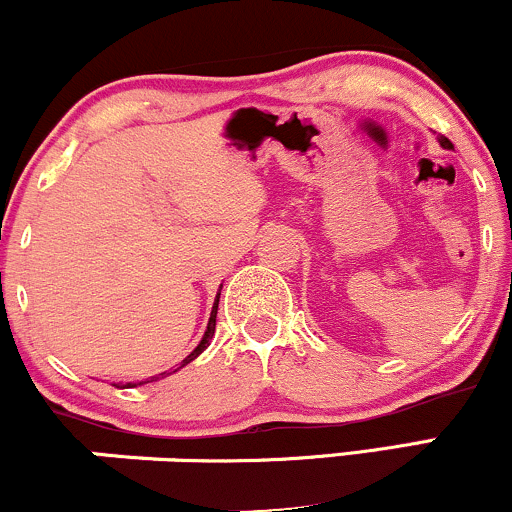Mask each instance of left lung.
Listing matches in <instances>:
<instances>
[{
  "label": "left lung",
  "instance_id": "8db88e82",
  "mask_svg": "<svg viewBox=\"0 0 512 512\" xmlns=\"http://www.w3.org/2000/svg\"><path fill=\"white\" fill-rule=\"evenodd\" d=\"M438 142H440V146H445V149H452V142L448 137H438Z\"/></svg>",
  "mask_w": 512,
  "mask_h": 512
}]
</instances>
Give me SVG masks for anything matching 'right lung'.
<instances>
[{"instance_id":"obj_1","label":"right lung","mask_w":512,"mask_h":512,"mask_svg":"<svg viewBox=\"0 0 512 512\" xmlns=\"http://www.w3.org/2000/svg\"><path fill=\"white\" fill-rule=\"evenodd\" d=\"M219 296H221V293H219ZM219 296H216L214 310H211V317H209V325H207V332H204L202 342H199V344H197V349H195V351H192V354H190V356H187V358H185V361H182V363H180V368H182V366H187V363H190V361H195V358H197L199 354H202V351H204V349H207V346H209V342H211V337H214V330H216V310H219ZM146 383H149V380H146ZM137 385H144V383H137ZM122 387H134V385H132V383H127V385H122Z\"/></svg>"}]
</instances>
